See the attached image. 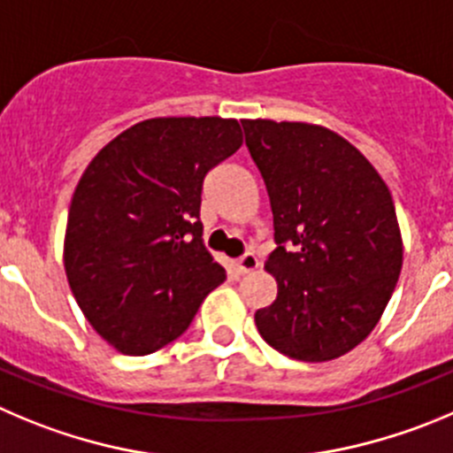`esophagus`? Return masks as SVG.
<instances>
[{"label":"esophagus","instance_id":"1","mask_svg":"<svg viewBox=\"0 0 453 453\" xmlns=\"http://www.w3.org/2000/svg\"><path fill=\"white\" fill-rule=\"evenodd\" d=\"M234 268L239 274H248V273H252V270L259 268V259H257L252 252H248V255H243L241 259L234 261Z\"/></svg>","mask_w":453,"mask_h":453}]
</instances>
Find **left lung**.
<instances>
[{"label":"left lung","mask_w":453,"mask_h":453,"mask_svg":"<svg viewBox=\"0 0 453 453\" xmlns=\"http://www.w3.org/2000/svg\"><path fill=\"white\" fill-rule=\"evenodd\" d=\"M270 196L277 248L264 268L277 297L259 335L302 362H328L366 340L403 270L395 205L378 169L333 129L241 120Z\"/></svg>","instance_id":"8db88e82"}]
</instances>
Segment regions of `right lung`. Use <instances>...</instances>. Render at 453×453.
<instances>
[{
  "label": "right lung",
  "instance_id": "right-lung-1",
  "mask_svg": "<svg viewBox=\"0 0 453 453\" xmlns=\"http://www.w3.org/2000/svg\"><path fill=\"white\" fill-rule=\"evenodd\" d=\"M243 145L234 118H150L87 165L65 232L71 293L93 331L125 355L183 335L226 270L203 246L207 172Z\"/></svg>",
  "mask_w": 453,
  "mask_h": 453
}]
</instances>
